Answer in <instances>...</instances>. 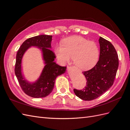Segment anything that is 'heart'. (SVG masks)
<instances>
[{
  "label": "heart",
  "instance_id": "b5f03b06",
  "mask_svg": "<svg viewBox=\"0 0 130 130\" xmlns=\"http://www.w3.org/2000/svg\"><path fill=\"white\" fill-rule=\"evenodd\" d=\"M57 45L54 52L58 60L64 64L73 57L74 63L82 70H88L96 65L100 56V48L96 42L80 36H73Z\"/></svg>",
  "mask_w": 130,
  "mask_h": 130
}]
</instances>
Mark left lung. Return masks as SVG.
Returning a JSON list of instances; mask_svg holds the SVG:
<instances>
[{
  "label": "left lung",
  "instance_id": "obj_1",
  "mask_svg": "<svg viewBox=\"0 0 130 130\" xmlns=\"http://www.w3.org/2000/svg\"><path fill=\"white\" fill-rule=\"evenodd\" d=\"M99 60L94 67L83 72L86 78V86L82 90L74 89L81 99L90 101L105 93L113 85L119 66L118 56L112 43L100 37Z\"/></svg>",
  "mask_w": 130,
  "mask_h": 130
}]
</instances>
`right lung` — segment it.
Masks as SVG:
<instances>
[{"label": "right lung", "mask_w": 130, "mask_h": 130, "mask_svg": "<svg viewBox=\"0 0 130 130\" xmlns=\"http://www.w3.org/2000/svg\"><path fill=\"white\" fill-rule=\"evenodd\" d=\"M52 37L50 35H41L29 38L23 43L17 52L15 75L23 91L31 97L40 98L48 96L53 91L56 77L66 72V67L59 66L54 62L56 57L51 50ZM32 46L37 47L41 51L45 66L38 80L30 83L22 73L21 62L24 54Z\"/></svg>", "instance_id": "obj_1"}]
</instances>
